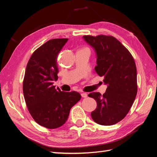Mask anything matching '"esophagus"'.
<instances>
[{"instance_id": "esophagus-1", "label": "esophagus", "mask_w": 157, "mask_h": 157, "mask_svg": "<svg viewBox=\"0 0 157 157\" xmlns=\"http://www.w3.org/2000/svg\"><path fill=\"white\" fill-rule=\"evenodd\" d=\"M81 97H83V98H86V97H87V94H86V93H81Z\"/></svg>"}]
</instances>
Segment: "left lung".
I'll list each match as a JSON object with an SVG mask.
<instances>
[{
  "label": "left lung",
  "mask_w": 157,
  "mask_h": 157,
  "mask_svg": "<svg viewBox=\"0 0 157 157\" xmlns=\"http://www.w3.org/2000/svg\"><path fill=\"white\" fill-rule=\"evenodd\" d=\"M95 50V72L107 85L105 93H89L97 101L91 117L97 124L111 126L126 117L137 94V71L133 57L120 41L111 36H84Z\"/></svg>",
  "instance_id": "left-lung-1"
}]
</instances>
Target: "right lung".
<instances>
[{
	"label": "right lung",
	"mask_w": 157,
	"mask_h": 157,
	"mask_svg": "<svg viewBox=\"0 0 157 157\" xmlns=\"http://www.w3.org/2000/svg\"><path fill=\"white\" fill-rule=\"evenodd\" d=\"M67 38L48 41L35 51L27 64L23 83L24 98L29 112L40 126L49 129L62 126L71 107L81 99L76 91L56 89L58 80L57 56Z\"/></svg>",
	"instance_id": "add662e5"
}]
</instances>
